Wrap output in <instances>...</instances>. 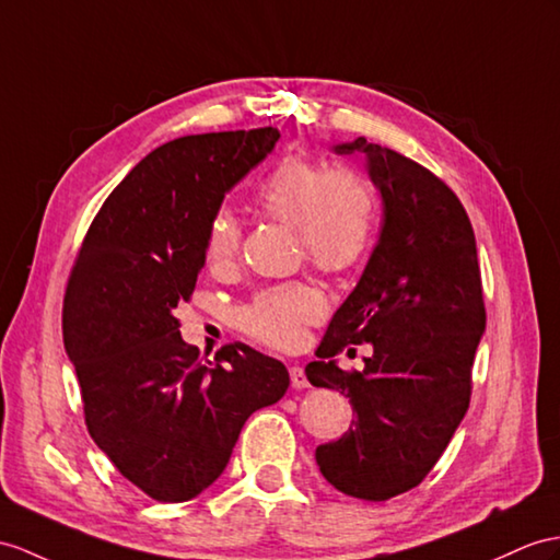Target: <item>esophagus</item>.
<instances>
[{"label":"esophagus","instance_id":"34e87169","mask_svg":"<svg viewBox=\"0 0 560 560\" xmlns=\"http://www.w3.org/2000/svg\"><path fill=\"white\" fill-rule=\"evenodd\" d=\"M290 377H292V387H294V389H306V387H308V380H306L304 368L292 365V368H290Z\"/></svg>","mask_w":560,"mask_h":560}]
</instances>
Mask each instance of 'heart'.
<instances>
[{
    "label": "heart",
    "mask_w": 560,
    "mask_h": 560,
    "mask_svg": "<svg viewBox=\"0 0 560 560\" xmlns=\"http://www.w3.org/2000/svg\"><path fill=\"white\" fill-rule=\"evenodd\" d=\"M254 209L270 221L294 225L296 249L320 272H347L363 261L375 237L377 201L371 183L353 168H327L304 154H288L258 180ZM242 223L228 209L215 211L203 254L215 270L237 261ZM318 292L284 282L258 292L237 313L244 335L276 349H292L320 318Z\"/></svg>",
    "instance_id": "obj_1"
}]
</instances>
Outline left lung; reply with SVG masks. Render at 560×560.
<instances>
[{"instance_id":"left-lung-1","label":"left lung","mask_w":560,"mask_h":560,"mask_svg":"<svg viewBox=\"0 0 560 560\" xmlns=\"http://www.w3.org/2000/svg\"><path fill=\"white\" fill-rule=\"evenodd\" d=\"M335 154L365 156L385 221L318 361L306 365L313 387L345 394L357 413L349 432L316 448V460L342 494L387 501L425 480L468 411L487 320L482 278L470 218L444 180L365 138ZM349 343L374 345L363 372L334 363Z\"/></svg>"}]
</instances>
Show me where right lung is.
Segmentation results:
<instances>
[{
    "label": "right lung",
    "instance_id": "add662e5",
    "mask_svg": "<svg viewBox=\"0 0 560 560\" xmlns=\"http://www.w3.org/2000/svg\"><path fill=\"white\" fill-rule=\"evenodd\" d=\"M278 128L187 135L156 147L106 197L63 296V347L90 438L156 501L213 485L247 418L290 387L278 359L235 342L201 361L180 337L225 192L261 163Z\"/></svg>",
    "mask_w": 560,
    "mask_h": 560
}]
</instances>
